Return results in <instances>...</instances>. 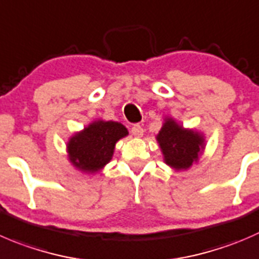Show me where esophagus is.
I'll list each match as a JSON object with an SVG mask.
<instances>
[{"label":"esophagus","mask_w":259,"mask_h":259,"mask_svg":"<svg viewBox=\"0 0 259 259\" xmlns=\"http://www.w3.org/2000/svg\"><path fill=\"white\" fill-rule=\"evenodd\" d=\"M132 133L135 137H142L143 133H144V129H143V126L140 124H134L132 126Z\"/></svg>","instance_id":"obj_1"}]
</instances>
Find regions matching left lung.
I'll return each mask as SVG.
<instances>
[{"mask_svg": "<svg viewBox=\"0 0 259 259\" xmlns=\"http://www.w3.org/2000/svg\"><path fill=\"white\" fill-rule=\"evenodd\" d=\"M164 159L167 164L176 169H187L199 159L204 139L192 130H185L173 120H167L158 134Z\"/></svg>", "mask_w": 259, "mask_h": 259, "instance_id": "8db88e82", "label": "left lung"}]
</instances>
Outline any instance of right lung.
Returning <instances> with one entry per match:
<instances>
[{
  "mask_svg": "<svg viewBox=\"0 0 259 259\" xmlns=\"http://www.w3.org/2000/svg\"><path fill=\"white\" fill-rule=\"evenodd\" d=\"M125 135H127V130L120 122H92L69 140V158L79 169L97 172L110 162L115 144Z\"/></svg>",
  "mask_w": 259,
  "mask_h": 259,
  "instance_id": "add662e5",
  "label": "right lung"
}]
</instances>
